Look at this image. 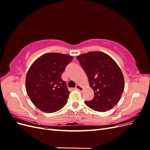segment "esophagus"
Instances as JSON below:
<instances>
[{
  "label": "esophagus",
  "mask_w": 150,
  "mask_h": 150,
  "mask_svg": "<svg viewBox=\"0 0 150 150\" xmlns=\"http://www.w3.org/2000/svg\"><path fill=\"white\" fill-rule=\"evenodd\" d=\"M75 89H77V90L80 91H82L83 90V88L81 87V86L80 85H79V84H77V85H76Z\"/></svg>",
  "instance_id": "1"
}]
</instances>
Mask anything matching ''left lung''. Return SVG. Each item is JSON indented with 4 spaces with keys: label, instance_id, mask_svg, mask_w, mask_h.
<instances>
[{
    "label": "left lung",
    "instance_id": "obj_1",
    "mask_svg": "<svg viewBox=\"0 0 150 150\" xmlns=\"http://www.w3.org/2000/svg\"><path fill=\"white\" fill-rule=\"evenodd\" d=\"M88 76L94 93L91 101L85 104L92 110L105 112L120 100L125 88L122 72L117 63L107 54L92 51L77 56Z\"/></svg>",
    "mask_w": 150,
    "mask_h": 150
}]
</instances>
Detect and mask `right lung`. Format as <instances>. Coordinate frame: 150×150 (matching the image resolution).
<instances>
[{"instance_id":"obj_1","label":"right lung","mask_w":150,"mask_h":150,"mask_svg":"<svg viewBox=\"0 0 150 150\" xmlns=\"http://www.w3.org/2000/svg\"><path fill=\"white\" fill-rule=\"evenodd\" d=\"M72 58L67 54L46 53L29 67L25 77L26 91L40 111L54 112L66 104L70 92L61 75Z\"/></svg>"}]
</instances>
